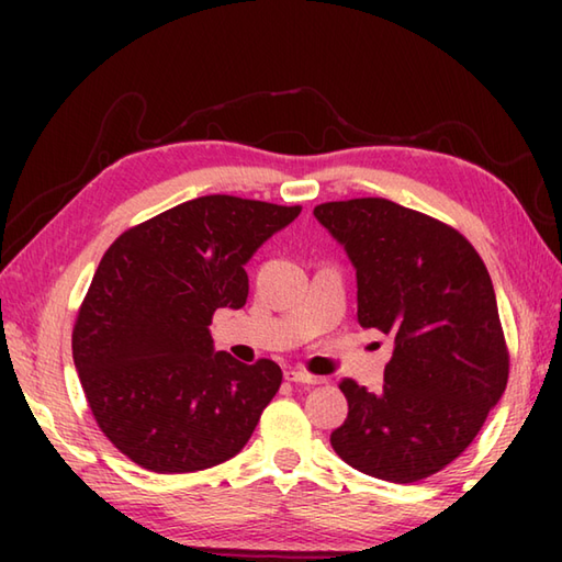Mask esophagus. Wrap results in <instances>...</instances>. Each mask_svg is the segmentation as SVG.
<instances>
[{
  "label": "esophagus",
  "mask_w": 562,
  "mask_h": 562,
  "mask_svg": "<svg viewBox=\"0 0 562 562\" xmlns=\"http://www.w3.org/2000/svg\"><path fill=\"white\" fill-rule=\"evenodd\" d=\"M284 379L288 381H294V384H324V376H316V374H312V372H306V369H288V372H284Z\"/></svg>",
  "instance_id": "esophagus-1"
}]
</instances>
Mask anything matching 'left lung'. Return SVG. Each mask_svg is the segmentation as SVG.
<instances>
[{"mask_svg": "<svg viewBox=\"0 0 562 562\" xmlns=\"http://www.w3.org/2000/svg\"><path fill=\"white\" fill-rule=\"evenodd\" d=\"M314 214L357 270L360 324L396 338L379 393L340 381L348 420L330 445L374 479H429L461 457L507 386L491 274L461 232L386 198L324 202Z\"/></svg>", "mask_w": 562, "mask_h": 562, "instance_id": "1", "label": "left lung"}]
</instances>
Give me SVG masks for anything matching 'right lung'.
Segmentation results:
<instances>
[{
	"mask_svg": "<svg viewBox=\"0 0 562 562\" xmlns=\"http://www.w3.org/2000/svg\"><path fill=\"white\" fill-rule=\"evenodd\" d=\"M302 207L234 195L181 202L105 250L71 330L93 420L130 461L195 473L236 457L282 384L272 360L212 350L217 308H241L244 266Z\"/></svg>",
	"mask_w": 562,
	"mask_h": 562,
	"instance_id": "obj_1",
	"label": "right lung"
}]
</instances>
